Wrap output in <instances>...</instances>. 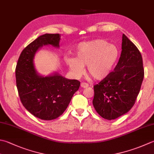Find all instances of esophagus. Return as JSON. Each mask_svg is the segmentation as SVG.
<instances>
[{
    "label": "esophagus",
    "mask_w": 154,
    "mask_h": 154,
    "mask_svg": "<svg viewBox=\"0 0 154 154\" xmlns=\"http://www.w3.org/2000/svg\"><path fill=\"white\" fill-rule=\"evenodd\" d=\"M81 87H83V88H86V87H89V85L86 83H81Z\"/></svg>",
    "instance_id": "esophagus-1"
}]
</instances>
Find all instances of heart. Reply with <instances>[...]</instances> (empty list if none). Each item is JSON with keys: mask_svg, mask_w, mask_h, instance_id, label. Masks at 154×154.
Here are the masks:
<instances>
[{"mask_svg": "<svg viewBox=\"0 0 154 154\" xmlns=\"http://www.w3.org/2000/svg\"><path fill=\"white\" fill-rule=\"evenodd\" d=\"M120 52L116 45L109 44L102 39L81 43L76 50V58L67 57L65 62L75 77L84 73L87 66L88 73L95 80L103 81L115 69Z\"/></svg>", "mask_w": 154, "mask_h": 154, "instance_id": "b5f03b06", "label": "heart"}]
</instances>
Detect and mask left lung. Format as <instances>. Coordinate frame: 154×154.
Returning a JSON list of instances; mask_svg holds the SVG:
<instances>
[{
    "mask_svg": "<svg viewBox=\"0 0 154 154\" xmlns=\"http://www.w3.org/2000/svg\"><path fill=\"white\" fill-rule=\"evenodd\" d=\"M122 49L114 71L94 86L93 107L99 116L107 120L115 119L131 109L144 77L140 51L124 34Z\"/></svg>",
    "mask_w": 154,
    "mask_h": 154,
    "instance_id": "8db88e82",
    "label": "left lung"
}]
</instances>
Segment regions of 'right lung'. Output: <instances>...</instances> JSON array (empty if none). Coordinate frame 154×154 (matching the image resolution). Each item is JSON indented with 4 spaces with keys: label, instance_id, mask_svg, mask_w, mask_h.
I'll list each match as a JSON object with an SVG mask.
<instances>
[{
    "label": "right lung",
    "instance_id": "add662e5",
    "mask_svg": "<svg viewBox=\"0 0 154 154\" xmlns=\"http://www.w3.org/2000/svg\"><path fill=\"white\" fill-rule=\"evenodd\" d=\"M60 40L59 34H45L36 38L20 53L15 71L21 103L32 115L43 120L62 115L80 86L79 81L68 79L57 72L43 76L35 67L38 49L46 45L59 48Z\"/></svg>",
    "mask_w": 154,
    "mask_h": 154
}]
</instances>
